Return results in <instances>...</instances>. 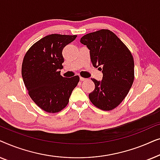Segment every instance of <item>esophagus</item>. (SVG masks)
Masks as SVG:
<instances>
[{"instance_id":"1","label":"esophagus","mask_w":160,"mask_h":160,"mask_svg":"<svg viewBox=\"0 0 160 160\" xmlns=\"http://www.w3.org/2000/svg\"><path fill=\"white\" fill-rule=\"evenodd\" d=\"M80 80L82 81V82H83V81L87 80V78H83V77H80Z\"/></svg>"}]
</instances>
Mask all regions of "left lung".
Segmentation results:
<instances>
[{"label": "left lung", "mask_w": 160, "mask_h": 160, "mask_svg": "<svg viewBox=\"0 0 160 160\" xmlns=\"http://www.w3.org/2000/svg\"><path fill=\"white\" fill-rule=\"evenodd\" d=\"M89 49L93 66L101 70L102 81L92 78L95 89L89 94L94 106L111 111L121 103L134 81V60L127 46L111 30L102 29L82 37Z\"/></svg>", "instance_id": "obj_1"}]
</instances>
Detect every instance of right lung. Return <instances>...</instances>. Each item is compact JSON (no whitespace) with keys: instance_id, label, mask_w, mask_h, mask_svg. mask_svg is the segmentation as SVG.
I'll return each instance as SVG.
<instances>
[{"instance_id":"1","label":"right lung","mask_w":160,"mask_h":160,"mask_svg":"<svg viewBox=\"0 0 160 160\" xmlns=\"http://www.w3.org/2000/svg\"><path fill=\"white\" fill-rule=\"evenodd\" d=\"M77 36L51 34L37 41L28 50L22 65V76L28 95L47 113L65 108L79 76L65 78L60 75L64 62L62 52Z\"/></svg>"}]
</instances>
